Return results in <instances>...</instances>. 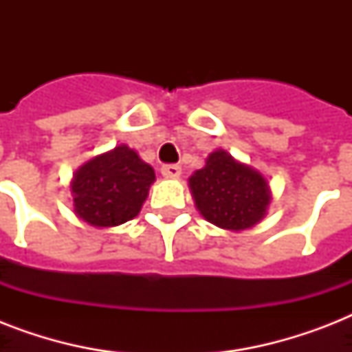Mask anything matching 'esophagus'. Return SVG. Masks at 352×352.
Returning a JSON list of instances; mask_svg holds the SVG:
<instances>
[{
  "mask_svg": "<svg viewBox=\"0 0 352 352\" xmlns=\"http://www.w3.org/2000/svg\"><path fill=\"white\" fill-rule=\"evenodd\" d=\"M160 173H162L166 179H179V177H181V166L166 164L160 168Z\"/></svg>",
  "mask_w": 352,
  "mask_h": 352,
  "instance_id": "esophagus-1",
  "label": "esophagus"
}]
</instances>
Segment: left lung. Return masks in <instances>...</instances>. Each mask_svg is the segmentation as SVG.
<instances>
[{
  "mask_svg": "<svg viewBox=\"0 0 352 352\" xmlns=\"http://www.w3.org/2000/svg\"><path fill=\"white\" fill-rule=\"evenodd\" d=\"M188 182L204 219L232 232L257 225L272 199L267 179L250 166L237 162L225 149L210 153L206 166Z\"/></svg>",
  "mask_w": 352,
  "mask_h": 352,
  "instance_id": "obj_1",
  "label": "left lung"
}]
</instances>
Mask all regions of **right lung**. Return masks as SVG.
<instances>
[{
	"label": "right lung",
	"instance_id": "1",
	"mask_svg": "<svg viewBox=\"0 0 352 352\" xmlns=\"http://www.w3.org/2000/svg\"><path fill=\"white\" fill-rule=\"evenodd\" d=\"M153 181V168L120 144L76 170L71 182L74 214L98 228L122 225L137 217Z\"/></svg>",
	"mask_w": 352,
	"mask_h": 352
}]
</instances>
